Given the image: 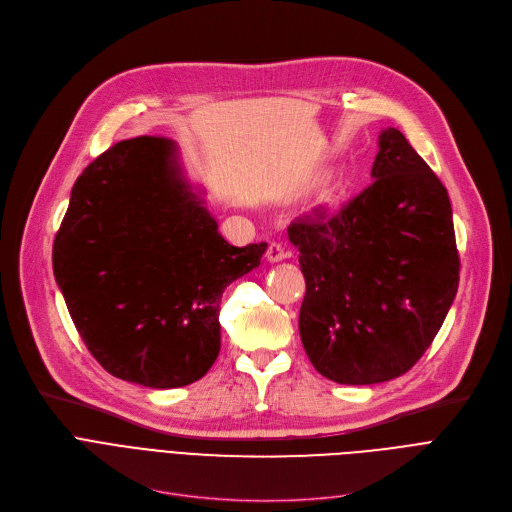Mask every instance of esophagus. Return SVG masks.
<instances>
[{"label": "esophagus", "mask_w": 512, "mask_h": 512, "mask_svg": "<svg viewBox=\"0 0 512 512\" xmlns=\"http://www.w3.org/2000/svg\"><path fill=\"white\" fill-rule=\"evenodd\" d=\"M286 251H284V247L280 245V242H270V247H267V251H265V257H267V261L270 263H278V261H282V259H286Z\"/></svg>", "instance_id": "esophagus-1"}]
</instances>
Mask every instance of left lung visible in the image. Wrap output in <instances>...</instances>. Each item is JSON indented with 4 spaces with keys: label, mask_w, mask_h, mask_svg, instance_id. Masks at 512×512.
I'll return each mask as SVG.
<instances>
[{
    "label": "left lung",
    "mask_w": 512,
    "mask_h": 512,
    "mask_svg": "<svg viewBox=\"0 0 512 512\" xmlns=\"http://www.w3.org/2000/svg\"><path fill=\"white\" fill-rule=\"evenodd\" d=\"M371 178L340 211L315 209L288 226L307 284L305 353L348 386L394 380L421 359L461 270L446 188L400 130H382Z\"/></svg>",
    "instance_id": "left-lung-1"
}]
</instances>
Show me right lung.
<instances>
[{"instance_id": "1", "label": "right lung", "mask_w": 512, "mask_h": 512, "mask_svg": "<svg viewBox=\"0 0 512 512\" xmlns=\"http://www.w3.org/2000/svg\"><path fill=\"white\" fill-rule=\"evenodd\" d=\"M265 249L228 245L186 182L178 145L137 137L76 178L53 240V274L99 365L166 390L201 380L218 359L222 292Z\"/></svg>"}]
</instances>
